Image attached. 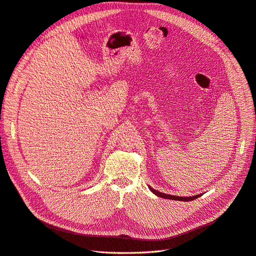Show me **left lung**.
Masks as SVG:
<instances>
[{"instance_id": "left-lung-1", "label": "left lung", "mask_w": 256, "mask_h": 256, "mask_svg": "<svg viewBox=\"0 0 256 256\" xmlns=\"http://www.w3.org/2000/svg\"><path fill=\"white\" fill-rule=\"evenodd\" d=\"M150 188V190L152 191L155 195L159 196V197H162V198H166V200H180V202H190V200H196V198L200 197V195H195V196H190V197H180V196H173V195H168V194H164V193H162V192H158L156 190H154L153 188Z\"/></svg>"}]
</instances>
